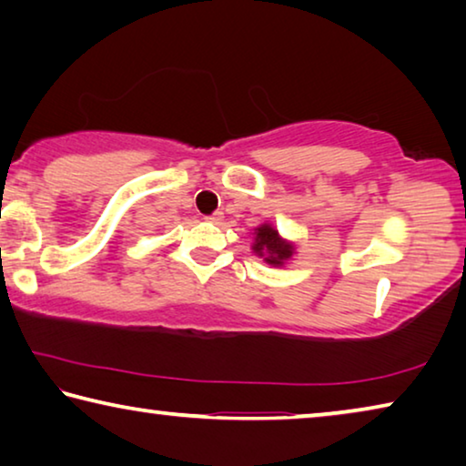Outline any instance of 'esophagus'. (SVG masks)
<instances>
[{
	"instance_id": "1",
	"label": "esophagus",
	"mask_w": 466,
	"mask_h": 466,
	"mask_svg": "<svg viewBox=\"0 0 466 466\" xmlns=\"http://www.w3.org/2000/svg\"><path fill=\"white\" fill-rule=\"evenodd\" d=\"M205 219H208V222H211V224H222V219H224V211H214V214L208 216Z\"/></svg>"
}]
</instances>
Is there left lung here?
Masks as SVG:
<instances>
[{
	"mask_svg": "<svg viewBox=\"0 0 466 466\" xmlns=\"http://www.w3.org/2000/svg\"><path fill=\"white\" fill-rule=\"evenodd\" d=\"M252 250L273 267H283L291 255H294V244L283 240L279 232L275 230L271 224H261L255 228V242H252Z\"/></svg>",
	"mask_w": 466,
	"mask_h": 466,
	"instance_id": "left-lung-1",
	"label": "left lung"
}]
</instances>
